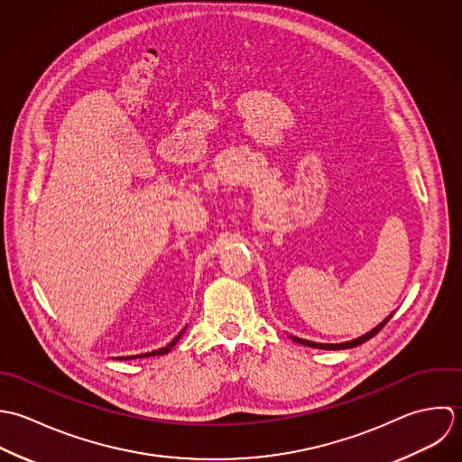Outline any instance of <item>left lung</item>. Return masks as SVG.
Wrapping results in <instances>:
<instances>
[{"mask_svg":"<svg viewBox=\"0 0 462 462\" xmlns=\"http://www.w3.org/2000/svg\"><path fill=\"white\" fill-rule=\"evenodd\" d=\"M391 316L393 314H389L380 325H376L373 330H369L368 334H365V336H361V337H357V339H354V341H346V343H339V345H325V343H314V341H307V339H300V337H296V336H291V339L294 341V343H300V345H303V346H310V348H319V350H346V348H356V346H359V345H363V343H366L368 339H371L373 336H376L383 327H385V323L391 319Z\"/></svg>","mask_w":462,"mask_h":462,"instance_id":"1","label":"left lung"}]
</instances>
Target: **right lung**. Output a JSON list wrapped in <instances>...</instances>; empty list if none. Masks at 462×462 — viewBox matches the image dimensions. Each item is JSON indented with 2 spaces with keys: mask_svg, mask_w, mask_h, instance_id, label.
Segmentation results:
<instances>
[{
  "mask_svg": "<svg viewBox=\"0 0 462 462\" xmlns=\"http://www.w3.org/2000/svg\"><path fill=\"white\" fill-rule=\"evenodd\" d=\"M184 332L185 328L184 330H182V332H180V334H179V336H177V337H175V339H173V341H171V343H170V345H168V346H164V348H161V350H155V352H152V354L148 352V354H141V356H130V357H117V359H121V361H125V359H126V361H128V359H137V357H139V359H143V357H155V356H164V354H168V352H170V350H171V348H173V346H175V345L179 343V339L182 337V334H184Z\"/></svg>",
  "mask_w": 462,
  "mask_h": 462,
  "instance_id": "obj_1",
  "label": "right lung"
}]
</instances>
